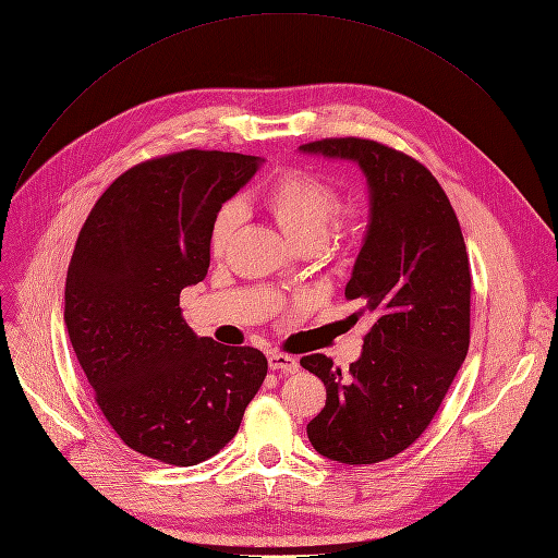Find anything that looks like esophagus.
Returning <instances> with one entry per match:
<instances>
[{
	"instance_id": "1",
	"label": "esophagus",
	"mask_w": 558,
	"mask_h": 558,
	"mask_svg": "<svg viewBox=\"0 0 558 558\" xmlns=\"http://www.w3.org/2000/svg\"><path fill=\"white\" fill-rule=\"evenodd\" d=\"M269 367L274 372H284V374H295L298 372V361L293 356H287L282 351H271L269 353Z\"/></svg>"
}]
</instances>
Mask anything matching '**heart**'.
<instances>
[{
  "label": "heart",
  "instance_id": "heart-1",
  "mask_svg": "<svg viewBox=\"0 0 558 558\" xmlns=\"http://www.w3.org/2000/svg\"><path fill=\"white\" fill-rule=\"evenodd\" d=\"M263 205L300 246L310 242L323 244L333 220L342 235H349L359 222L356 211L340 207V193L331 182L295 167L282 169L274 175L263 191ZM240 218L242 216L235 205H225L216 214L209 231V248L214 256L225 253Z\"/></svg>",
  "mask_w": 558,
  "mask_h": 558
}]
</instances>
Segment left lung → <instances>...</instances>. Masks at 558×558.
Instances as JSON below:
<instances>
[{
	"label": "left lung",
	"instance_id": "8db88e82",
	"mask_svg": "<svg viewBox=\"0 0 558 558\" xmlns=\"http://www.w3.org/2000/svg\"><path fill=\"white\" fill-rule=\"evenodd\" d=\"M305 154L359 162L372 218L344 287L374 318L363 356L342 372L325 353L300 359L327 387L307 425L314 449L372 465L408 449L436 416L470 349L472 271L459 218L425 165L367 137H325Z\"/></svg>",
	"mask_w": 558,
	"mask_h": 558
}]
</instances>
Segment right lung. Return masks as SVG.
<instances>
[{"label": "right lung", "instance_id": "1", "mask_svg": "<svg viewBox=\"0 0 558 558\" xmlns=\"http://www.w3.org/2000/svg\"><path fill=\"white\" fill-rule=\"evenodd\" d=\"M256 156L186 148L124 171L90 209L66 276L64 320L97 408L133 451L189 468L238 432L265 353L197 338L180 291L209 271L216 214Z\"/></svg>", "mask_w": 558, "mask_h": 558}]
</instances>
